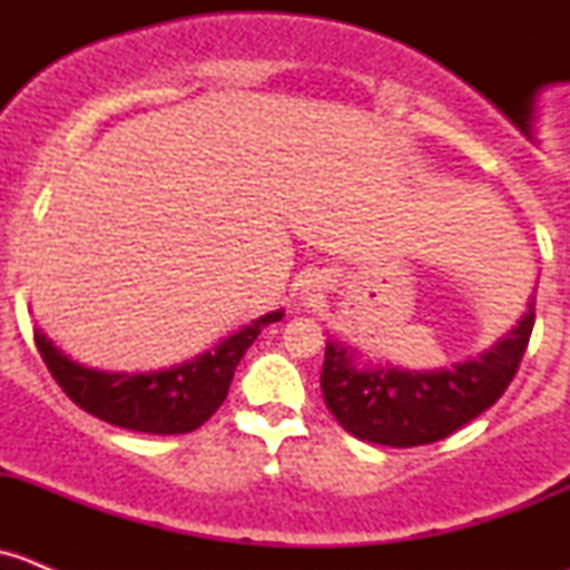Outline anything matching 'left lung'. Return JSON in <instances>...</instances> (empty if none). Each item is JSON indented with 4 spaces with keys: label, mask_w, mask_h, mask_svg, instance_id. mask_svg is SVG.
<instances>
[{
    "label": "left lung",
    "mask_w": 570,
    "mask_h": 570,
    "mask_svg": "<svg viewBox=\"0 0 570 570\" xmlns=\"http://www.w3.org/2000/svg\"><path fill=\"white\" fill-rule=\"evenodd\" d=\"M534 325V295L524 317L474 358L433 370L375 364L355 347L327 338L322 396L350 435L383 446L446 439L493 405L519 372Z\"/></svg>",
    "instance_id": "obj_1"
}]
</instances>
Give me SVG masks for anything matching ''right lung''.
<instances>
[{"label":"right lung","instance_id":"1","mask_svg":"<svg viewBox=\"0 0 570 570\" xmlns=\"http://www.w3.org/2000/svg\"><path fill=\"white\" fill-rule=\"evenodd\" d=\"M278 320H284V308L250 320L195 358L148 372H115L79 364L40 327H36V344L51 377L82 411L135 433L178 435L198 430L223 405L243 355L258 333Z\"/></svg>","mask_w":570,"mask_h":570}]
</instances>
